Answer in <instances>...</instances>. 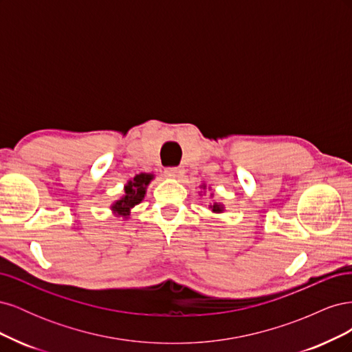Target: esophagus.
Segmentation results:
<instances>
[{
    "instance_id": "34e87169",
    "label": "esophagus",
    "mask_w": 352,
    "mask_h": 352,
    "mask_svg": "<svg viewBox=\"0 0 352 352\" xmlns=\"http://www.w3.org/2000/svg\"><path fill=\"white\" fill-rule=\"evenodd\" d=\"M164 175L167 177H179L180 176V168L179 167H166Z\"/></svg>"
}]
</instances>
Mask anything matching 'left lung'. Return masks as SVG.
<instances>
[{
  "mask_svg": "<svg viewBox=\"0 0 352 352\" xmlns=\"http://www.w3.org/2000/svg\"><path fill=\"white\" fill-rule=\"evenodd\" d=\"M211 208H212V211H214V212H219V211H221V207H220V206H217V204L211 206Z\"/></svg>",
  "mask_w": 352,
  "mask_h": 352,
  "instance_id": "8db88e82",
  "label": "left lung"
}]
</instances>
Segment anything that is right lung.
<instances>
[{
    "label": "right lung",
    "mask_w": 352,
    "mask_h": 352,
    "mask_svg": "<svg viewBox=\"0 0 352 352\" xmlns=\"http://www.w3.org/2000/svg\"><path fill=\"white\" fill-rule=\"evenodd\" d=\"M151 179H153L151 175H144V173L133 177V180H131V182L124 188L126 195L120 201L116 202L113 206V210L119 212L120 216L129 214L131 208H133L142 201L145 195V186L150 184Z\"/></svg>",
    "instance_id": "obj_1"
}]
</instances>
